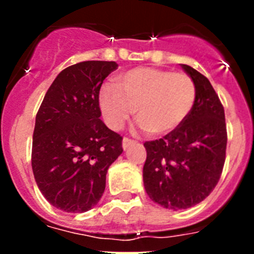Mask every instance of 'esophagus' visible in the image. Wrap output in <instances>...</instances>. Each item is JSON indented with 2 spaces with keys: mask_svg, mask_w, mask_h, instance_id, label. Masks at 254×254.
Wrapping results in <instances>:
<instances>
[{
  "mask_svg": "<svg viewBox=\"0 0 254 254\" xmlns=\"http://www.w3.org/2000/svg\"><path fill=\"white\" fill-rule=\"evenodd\" d=\"M134 142H136L134 140H131V138H128V137H125V138H123V141H122L123 150H127L129 146H131L132 143H134Z\"/></svg>",
  "mask_w": 254,
  "mask_h": 254,
  "instance_id": "obj_1",
  "label": "esophagus"
}]
</instances>
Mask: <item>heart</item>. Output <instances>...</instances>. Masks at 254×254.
<instances>
[{
	"instance_id": "b5f03b06",
	"label": "heart",
	"mask_w": 254,
	"mask_h": 254,
	"mask_svg": "<svg viewBox=\"0 0 254 254\" xmlns=\"http://www.w3.org/2000/svg\"><path fill=\"white\" fill-rule=\"evenodd\" d=\"M116 86L100 89L99 105L105 123L122 128L137 109V120L151 134L174 131L196 102V84L190 76L168 69L138 67L116 77Z\"/></svg>"
}]
</instances>
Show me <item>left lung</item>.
Segmentation results:
<instances>
[{"instance_id":"obj_1","label":"left lung","mask_w":254,"mask_h":254,"mask_svg":"<svg viewBox=\"0 0 254 254\" xmlns=\"http://www.w3.org/2000/svg\"><path fill=\"white\" fill-rule=\"evenodd\" d=\"M181 66L196 84L193 108L174 131L143 143L145 190L154 202L174 211L197 205L214 190L228 141L224 107L208 78L190 66Z\"/></svg>"}]
</instances>
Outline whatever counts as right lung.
<instances>
[{"instance_id": "obj_1", "label": "right lung", "mask_w": 254, "mask_h": 254, "mask_svg": "<svg viewBox=\"0 0 254 254\" xmlns=\"http://www.w3.org/2000/svg\"><path fill=\"white\" fill-rule=\"evenodd\" d=\"M116 62L85 61L58 73L35 117L31 167L52 206L85 212L99 202L122 137L104 125L99 91Z\"/></svg>"}]
</instances>
